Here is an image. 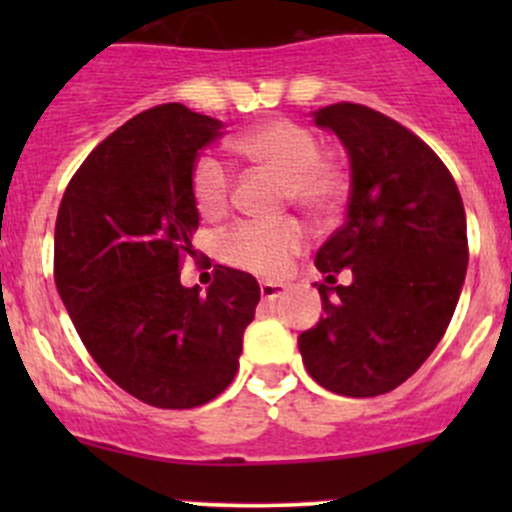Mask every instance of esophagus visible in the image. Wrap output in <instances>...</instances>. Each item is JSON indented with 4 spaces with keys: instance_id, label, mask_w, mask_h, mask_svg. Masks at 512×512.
Listing matches in <instances>:
<instances>
[{
    "instance_id": "1",
    "label": "esophagus",
    "mask_w": 512,
    "mask_h": 512,
    "mask_svg": "<svg viewBox=\"0 0 512 512\" xmlns=\"http://www.w3.org/2000/svg\"><path fill=\"white\" fill-rule=\"evenodd\" d=\"M285 292H287V285H282V282H272V280L260 282L262 299H280Z\"/></svg>"
}]
</instances>
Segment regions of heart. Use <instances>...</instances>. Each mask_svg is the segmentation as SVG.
Segmentation results:
<instances>
[{"mask_svg":"<svg viewBox=\"0 0 512 512\" xmlns=\"http://www.w3.org/2000/svg\"><path fill=\"white\" fill-rule=\"evenodd\" d=\"M232 151L260 168L280 175V200L294 203L312 215H332L347 195V173L332 158L319 156V138L302 123L272 118L237 133ZM190 193L205 218H220L232 200V170L213 153L195 158L190 170ZM307 242L299 220L237 223L218 237V255L237 270L252 275H280Z\"/></svg>","mask_w":512,"mask_h":512,"instance_id":"obj_1","label":"heart"}]
</instances>
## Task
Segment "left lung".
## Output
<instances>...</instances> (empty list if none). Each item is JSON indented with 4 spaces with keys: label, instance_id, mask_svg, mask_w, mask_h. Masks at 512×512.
<instances>
[{
    "label": "left lung",
    "instance_id": "obj_1",
    "mask_svg": "<svg viewBox=\"0 0 512 512\" xmlns=\"http://www.w3.org/2000/svg\"><path fill=\"white\" fill-rule=\"evenodd\" d=\"M314 123L347 148L352 195L314 257L324 317L299 352L319 386L369 399L416 374L446 334L466 280V210L443 160L394 118L342 101ZM342 269L353 282L334 286Z\"/></svg>",
    "mask_w": 512,
    "mask_h": 512
}]
</instances>
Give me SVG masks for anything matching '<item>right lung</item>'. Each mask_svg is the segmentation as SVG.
Masks as SVG:
<instances>
[{
	"label": "right lung",
	"mask_w": 512,
	"mask_h": 512,
	"mask_svg": "<svg viewBox=\"0 0 512 512\" xmlns=\"http://www.w3.org/2000/svg\"><path fill=\"white\" fill-rule=\"evenodd\" d=\"M223 123L183 103L138 113L81 163L61 198L54 280L108 379L158 409H195L235 379L260 285L218 265L180 285L200 215L190 170Z\"/></svg>",
	"instance_id": "1"
}]
</instances>
